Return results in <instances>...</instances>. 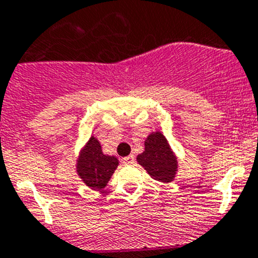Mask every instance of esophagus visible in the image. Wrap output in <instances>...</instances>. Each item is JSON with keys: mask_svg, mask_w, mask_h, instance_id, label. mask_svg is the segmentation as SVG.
Wrapping results in <instances>:
<instances>
[{"mask_svg": "<svg viewBox=\"0 0 258 258\" xmlns=\"http://www.w3.org/2000/svg\"><path fill=\"white\" fill-rule=\"evenodd\" d=\"M122 163H123V164H132V163H135V156L134 155L126 156V158L122 159Z\"/></svg>", "mask_w": 258, "mask_h": 258, "instance_id": "34e87169", "label": "esophagus"}]
</instances>
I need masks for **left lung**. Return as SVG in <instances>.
I'll return each mask as SVG.
<instances>
[{
	"mask_svg": "<svg viewBox=\"0 0 258 258\" xmlns=\"http://www.w3.org/2000/svg\"><path fill=\"white\" fill-rule=\"evenodd\" d=\"M153 179L159 182H172L177 172V158L170 150L167 139L160 132H153L145 140V151L137 156Z\"/></svg>",
	"mask_w": 258,
	"mask_h": 258,
	"instance_id": "obj_1",
	"label": "left lung"
}]
</instances>
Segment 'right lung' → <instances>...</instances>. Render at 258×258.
<instances>
[{
	"label": "right lung",
	"mask_w": 258,
	"mask_h": 258,
	"mask_svg": "<svg viewBox=\"0 0 258 258\" xmlns=\"http://www.w3.org/2000/svg\"><path fill=\"white\" fill-rule=\"evenodd\" d=\"M118 165V159L104 155L95 137H90L78 160V173L86 186L100 189L107 186Z\"/></svg>",
	"instance_id": "1"
}]
</instances>
